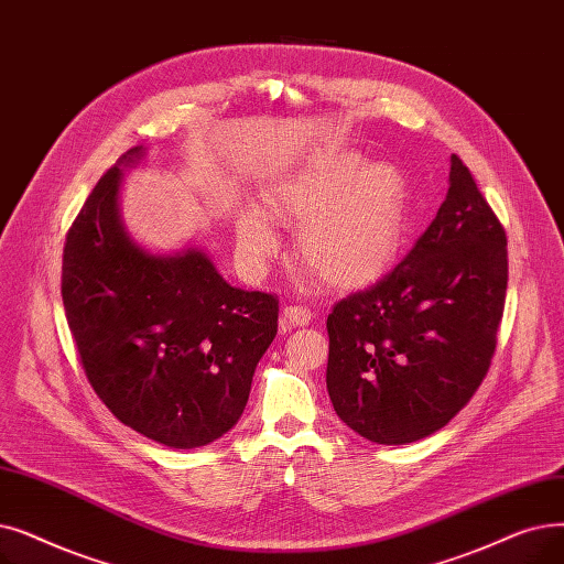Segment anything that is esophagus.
<instances>
[{"label":"esophagus","instance_id":"34e87169","mask_svg":"<svg viewBox=\"0 0 564 564\" xmlns=\"http://www.w3.org/2000/svg\"><path fill=\"white\" fill-rule=\"evenodd\" d=\"M313 313L306 306H285L281 313V329H292V327H306L311 323Z\"/></svg>","mask_w":564,"mask_h":564}]
</instances>
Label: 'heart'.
Listing matches in <instances>:
<instances>
[{
	"label": "heart",
	"mask_w": 564,
	"mask_h": 564,
	"mask_svg": "<svg viewBox=\"0 0 564 564\" xmlns=\"http://www.w3.org/2000/svg\"><path fill=\"white\" fill-rule=\"evenodd\" d=\"M264 212L302 224L297 251L311 272L332 285L357 288L394 262L405 235L408 186L389 163L364 165L352 152L321 154L267 188ZM267 216L249 209L237 221L249 262H264L279 249Z\"/></svg>",
	"instance_id": "b5f03b06"
}]
</instances>
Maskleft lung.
Wrapping results in <instances>:
<instances>
[{"instance_id": "1", "label": "left lung", "mask_w": 564, "mask_h": 564, "mask_svg": "<svg viewBox=\"0 0 564 564\" xmlns=\"http://www.w3.org/2000/svg\"><path fill=\"white\" fill-rule=\"evenodd\" d=\"M507 297V235L468 165L410 253L327 317V391L338 417L378 445L443 429L491 369Z\"/></svg>"}]
</instances>
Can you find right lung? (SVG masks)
I'll return each mask as SVG.
<instances>
[{
    "label": "right lung",
    "instance_id": "1",
    "mask_svg": "<svg viewBox=\"0 0 564 564\" xmlns=\"http://www.w3.org/2000/svg\"><path fill=\"white\" fill-rule=\"evenodd\" d=\"M140 154L133 147L119 163ZM119 177L112 165L66 232V323L91 389L121 424L165 447H205L247 408L279 300L232 288L198 249L135 247L119 224Z\"/></svg>",
    "mask_w": 564,
    "mask_h": 564
}]
</instances>
